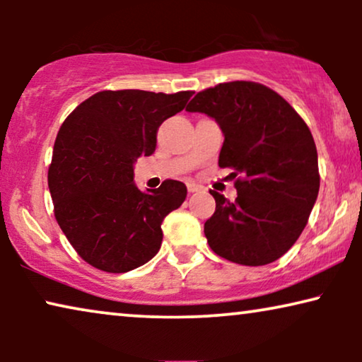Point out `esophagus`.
<instances>
[{"instance_id":"esophagus-1","label":"esophagus","mask_w":362,"mask_h":362,"mask_svg":"<svg viewBox=\"0 0 362 362\" xmlns=\"http://www.w3.org/2000/svg\"><path fill=\"white\" fill-rule=\"evenodd\" d=\"M187 191H189V192H197V191H199V186H197L196 185V182H187Z\"/></svg>"}]
</instances>
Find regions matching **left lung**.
<instances>
[{
  "instance_id": "1",
  "label": "left lung",
  "mask_w": 362,
  "mask_h": 362,
  "mask_svg": "<svg viewBox=\"0 0 362 362\" xmlns=\"http://www.w3.org/2000/svg\"><path fill=\"white\" fill-rule=\"evenodd\" d=\"M214 118L224 133L221 168L240 173L235 201L211 191L216 212L206 221L217 255L259 267L295 244L320 191L318 153L293 107L262 83L235 81L206 88L186 107Z\"/></svg>"
}]
</instances>
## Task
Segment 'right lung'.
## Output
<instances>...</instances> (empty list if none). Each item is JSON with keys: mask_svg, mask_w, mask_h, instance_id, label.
Wrapping results in <instances>:
<instances>
[{"mask_svg": "<svg viewBox=\"0 0 362 362\" xmlns=\"http://www.w3.org/2000/svg\"><path fill=\"white\" fill-rule=\"evenodd\" d=\"M192 92L103 90L62 123L47 182L54 216L87 264L125 274L158 254L161 222L186 199L181 181L140 191L136 158L156 148L158 128L186 107Z\"/></svg>", "mask_w": 362, "mask_h": 362, "instance_id": "add662e5", "label": "right lung"}]
</instances>
